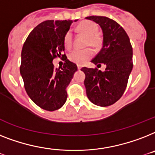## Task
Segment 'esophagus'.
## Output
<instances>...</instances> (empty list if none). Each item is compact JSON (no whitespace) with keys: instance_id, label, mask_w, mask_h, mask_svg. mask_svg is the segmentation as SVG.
Here are the masks:
<instances>
[{"instance_id":"34e87169","label":"esophagus","mask_w":155,"mask_h":155,"mask_svg":"<svg viewBox=\"0 0 155 155\" xmlns=\"http://www.w3.org/2000/svg\"><path fill=\"white\" fill-rule=\"evenodd\" d=\"M77 68H78V69H79V70H80V69H81V68H82V67H81V66H80V65H78V66H77Z\"/></svg>"}]
</instances>
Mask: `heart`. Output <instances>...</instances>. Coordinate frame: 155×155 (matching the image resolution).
Listing matches in <instances>:
<instances>
[{
    "label": "heart",
    "instance_id": "b5f03b06",
    "mask_svg": "<svg viewBox=\"0 0 155 155\" xmlns=\"http://www.w3.org/2000/svg\"><path fill=\"white\" fill-rule=\"evenodd\" d=\"M76 29L79 32L87 36L86 46H92L97 48L102 45L101 36L98 34V27L94 22L90 21H84L77 25ZM72 33L68 31L64 36V45L66 48H71L72 46ZM93 50L91 48L83 50H73L68 55V59L71 62L78 65H84L93 56Z\"/></svg>",
    "mask_w": 155,
    "mask_h": 155
}]
</instances>
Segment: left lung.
I'll list each match as a JSON object with an SVG mask.
<instances>
[{
	"label": "left lung",
	"instance_id": "obj_1",
	"mask_svg": "<svg viewBox=\"0 0 155 155\" xmlns=\"http://www.w3.org/2000/svg\"><path fill=\"white\" fill-rule=\"evenodd\" d=\"M86 19L99 24L104 36L103 47L91 62L106 65L104 71L96 68L81 69L85 73L87 95L97 106H110L122 97L127 85L133 68L132 46L125 30L112 19L100 16Z\"/></svg>",
	"mask_w": 155,
	"mask_h": 155
}]
</instances>
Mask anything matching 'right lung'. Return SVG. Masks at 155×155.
Returning <instances> with one entry per match:
<instances>
[{
  "label": "right lung",
  "instance_id": "obj_1",
  "mask_svg": "<svg viewBox=\"0 0 155 155\" xmlns=\"http://www.w3.org/2000/svg\"><path fill=\"white\" fill-rule=\"evenodd\" d=\"M72 22L44 21L30 32L22 48L20 71L25 91L37 106L48 111L58 110L65 104L67 87L77 71L76 64L64 54V36ZM56 57L65 61L60 69H55L52 64Z\"/></svg>",
  "mask_w": 155,
  "mask_h": 155
}]
</instances>
